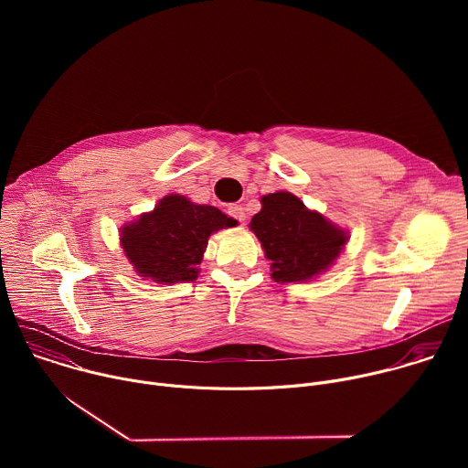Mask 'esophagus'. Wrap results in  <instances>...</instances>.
<instances>
[{
	"label": "esophagus",
	"mask_w": 468,
	"mask_h": 468,
	"mask_svg": "<svg viewBox=\"0 0 468 468\" xmlns=\"http://www.w3.org/2000/svg\"><path fill=\"white\" fill-rule=\"evenodd\" d=\"M228 215H229V217H233L235 220H239L240 224H244V220H246V211H244V207H242V206H237V204L229 206Z\"/></svg>",
	"instance_id": "34e87169"
}]
</instances>
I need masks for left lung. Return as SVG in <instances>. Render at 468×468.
I'll use <instances>...</instances> for the list:
<instances>
[{"mask_svg": "<svg viewBox=\"0 0 468 468\" xmlns=\"http://www.w3.org/2000/svg\"><path fill=\"white\" fill-rule=\"evenodd\" d=\"M250 229L271 261V276L278 283L316 280L335 264L350 240L345 228L305 207L287 190L261 197V211L253 215Z\"/></svg>", "mask_w": 468, "mask_h": 468, "instance_id": "1", "label": "left lung"}]
</instances>
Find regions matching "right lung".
<instances>
[{
    "instance_id": "obj_1",
    "label": "right lung",
    "mask_w": 468,
    "mask_h": 468,
    "mask_svg": "<svg viewBox=\"0 0 468 468\" xmlns=\"http://www.w3.org/2000/svg\"><path fill=\"white\" fill-rule=\"evenodd\" d=\"M239 222L213 206L168 194L150 213L120 228V246L133 271L159 285L194 282L209 237Z\"/></svg>"
}]
</instances>
